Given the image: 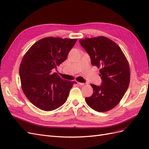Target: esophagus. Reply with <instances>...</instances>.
<instances>
[{
    "label": "esophagus",
    "instance_id": "34e87169",
    "mask_svg": "<svg viewBox=\"0 0 149 149\" xmlns=\"http://www.w3.org/2000/svg\"><path fill=\"white\" fill-rule=\"evenodd\" d=\"M77 84L79 85H80V86H84V85H85V84H84V83H81V82H77Z\"/></svg>",
    "mask_w": 149,
    "mask_h": 149
}]
</instances>
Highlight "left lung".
<instances>
[{
	"label": "left lung",
	"mask_w": 149,
	"mask_h": 149,
	"mask_svg": "<svg viewBox=\"0 0 149 149\" xmlns=\"http://www.w3.org/2000/svg\"><path fill=\"white\" fill-rule=\"evenodd\" d=\"M81 46L89 54L92 65L100 69L101 86L91 84L93 95L85 98L88 106L95 111L105 112L119 103L130 82V69L120 47L104 36L80 40Z\"/></svg>",
	"instance_id": "obj_1"
}]
</instances>
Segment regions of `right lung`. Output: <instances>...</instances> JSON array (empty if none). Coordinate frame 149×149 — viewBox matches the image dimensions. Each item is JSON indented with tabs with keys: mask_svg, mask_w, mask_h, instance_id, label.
<instances>
[{
	"mask_svg": "<svg viewBox=\"0 0 149 149\" xmlns=\"http://www.w3.org/2000/svg\"><path fill=\"white\" fill-rule=\"evenodd\" d=\"M77 39L46 37L24 55L19 68L23 92L39 109L50 111L65 102L74 81L62 79L52 70L66 60Z\"/></svg>",
	"mask_w": 149,
	"mask_h": 149,
	"instance_id": "obj_1",
	"label": "right lung"
}]
</instances>
